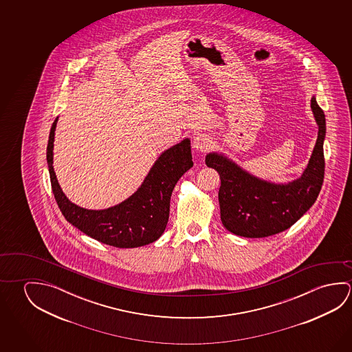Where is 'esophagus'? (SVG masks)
<instances>
[{"mask_svg": "<svg viewBox=\"0 0 352 352\" xmlns=\"http://www.w3.org/2000/svg\"><path fill=\"white\" fill-rule=\"evenodd\" d=\"M192 147L195 150L200 151V152H206L212 147V140L205 133H199L194 138V142H192Z\"/></svg>", "mask_w": 352, "mask_h": 352, "instance_id": "1", "label": "esophagus"}]
</instances>
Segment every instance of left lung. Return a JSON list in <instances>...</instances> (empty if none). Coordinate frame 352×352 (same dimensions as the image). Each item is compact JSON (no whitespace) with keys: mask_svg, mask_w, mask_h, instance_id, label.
Returning a JSON list of instances; mask_svg holds the SVG:
<instances>
[{"mask_svg":"<svg viewBox=\"0 0 352 352\" xmlns=\"http://www.w3.org/2000/svg\"><path fill=\"white\" fill-rule=\"evenodd\" d=\"M311 107L319 126L317 142L302 177L288 184L255 178L222 155L206 156L208 167L217 170L221 178V219L228 231L247 238L274 236L296 223L317 200L324 180L327 127L324 111L314 97Z\"/></svg>","mask_w":352,"mask_h":352,"instance_id":"obj_1","label":"left lung"}]
</instances>
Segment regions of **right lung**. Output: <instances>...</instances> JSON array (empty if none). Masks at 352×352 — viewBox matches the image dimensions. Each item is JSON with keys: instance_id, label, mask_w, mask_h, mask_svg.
<instances>
[{"instance_id": "right-lung-1", "label": "right lung", "mask_w": 352, "mask_h": 352, "mask_svg": "<svg viewBox=\"0 0 352 352\" xmlns=\"http://www.w3.org/2000/svg\"><path fill=\"white\" fill-rule=\"evenodd\" d=\"M56 121L52 122L47 160L52 189L60 211L69 223L98 242L116 248H136L155 242L167 227L170 196L180 177L192 167L190 140L185 139L157 160L138 191L107 210H87L69 201L52 168Z\"/></svg>"}]
</instances>
